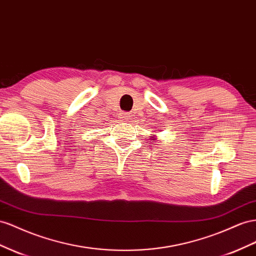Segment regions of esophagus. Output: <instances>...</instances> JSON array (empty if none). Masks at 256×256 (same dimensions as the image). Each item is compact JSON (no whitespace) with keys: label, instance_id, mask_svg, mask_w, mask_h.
I'll return each instance as SVG.
<instances>
[{"label":"esophagus","instance_id":"1","mask_svg":"<svg viewBox=\"0 0 256 256\" xmlns=\"http://www.w3.org/2000/svg\"><path fill=\"white\" fill-rule=\"evenodd\" d=\"M122 122H129V120H131V115H130V113H129V112H125V113H122Z\"/></svg>","mask_w":256,"mask_h":256}]
</instances>
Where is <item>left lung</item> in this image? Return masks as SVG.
Returning <instances> with one entry per match:
<instances>
[{
    "label": "left lung",
    "mask_w": 256,
    "mask_h": 256,
    "mask_svg": "<svg viewBox=\"0 0 256 256\" xmlns=\"http://www.w3.org/2000/svg\"><path fill=\"white\" fill-rule=\"evenodd\" d=\"M153 136H154V134H153Z\"/></svg>",
    "instance_id": "left-lung-1"
}]
</instances>
